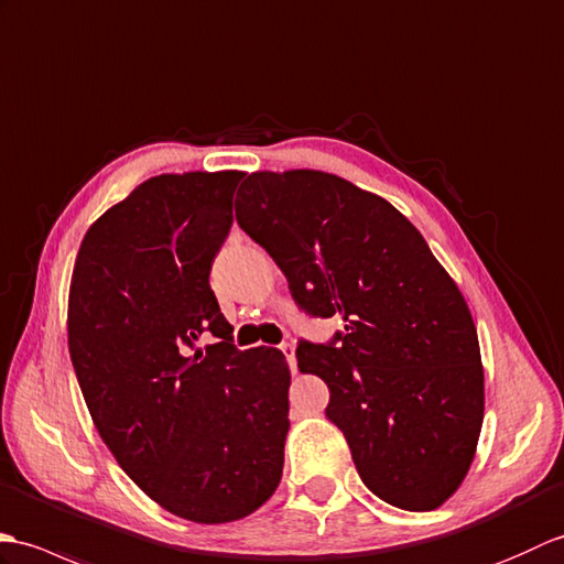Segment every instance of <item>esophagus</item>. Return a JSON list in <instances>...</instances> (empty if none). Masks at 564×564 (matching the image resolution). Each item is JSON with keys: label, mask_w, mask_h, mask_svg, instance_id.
I'll use <instances>...</instances> for the list:
<instances>
[{"label": "esophagus", "mask_w": 564, "mask_h": 564, "mask_svg": "<svg viewBox=\"0 0 564 564\" xmlns=\"http://www.w3.org/2000/svg\"><path fill=\"white\" fill-rule=\"evenodd\" d=\"M280 349H282V355L286 357V361H290L292 371H296V355H294V345H292V343H282V345H280Z\"/></svg>", "instance_id": "1"}]
</instances>
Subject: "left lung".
Listing matches in <instances>:
<instances>
[{"label": "left lung", "mask_w": 564, "mask_h": 564, "mask_svg": "<svg viewBox=\"0 0 564 564\" xmlns=\"http://www.w3.org/2000/svg\"><path fill=\"white\" fill-rule=\"evenodd\" d=\"M236 221L268 250L306 314L345 321L299 343V371L330 388L325 415L369 490L408 511L452 497L478 448L485 373L456 282L388 199L325 171H256Z\"/></svg>", "instance_id": "obj_1"}]
</instances>
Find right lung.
<instances>
[{
    "label": "right lung",
    "instance_id": "1",
    "mask_svg": "<svg viewBox=\"0 0 564 564\" xmlns=\"http://www.w3.org/2000/svg\"><path fill=\"white\" fill-rule=\"evenodd\" d=\"M243 171L164 173L98 217L74 260L67 343L98 434L171 514L229 523L278 490L290 367L236 349L209 286ZM205 329L220 343L194 347Z\"/></svg>",
    "mask_w": 564,
    "mask_h": 564
}]
</instances>
